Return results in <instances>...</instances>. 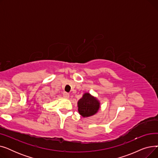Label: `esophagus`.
<instances>
[{
    "label": "esophagus",
    "mask_w": 158,
    "mask_h": 158,
    "mask_svg": "<svg viewBox=\"0 0 158 158\" xmlns=\"http://www.w3.org/2000/svg\"><path fill=\"white\" fill-rule=\"evenodd\" d=\"M63 97H64V98H68L69 97V94H68V93H66V92H63Z\"/></svg>",
    "instance_id": "1"
}]
</instances>
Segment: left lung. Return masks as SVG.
Segmentation results:
<instances>
[{"mask_svg": "<svg viewBox=\"0 0 158 158\" xmlns=\"http://www.w3.org/2000/svg\"><path fill=\"white\" fill-rule=\"evenodd\" d=\"M78 111L83 117H88L95 114L100 107V103L97 99L86 93L78 101Z\"/></svg>", "mask_w": 158, "mask_h": 158, "instance_id": "obj_1", "label": "left lung"}]
</instances>
